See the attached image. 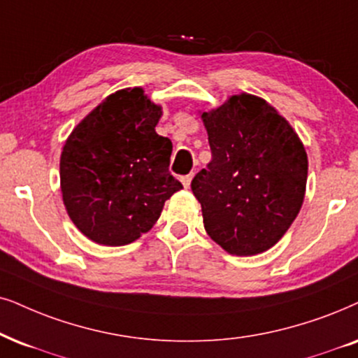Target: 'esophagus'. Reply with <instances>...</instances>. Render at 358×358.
Returning a JSON list of instances; mask_svg holds the SVG:
<instances>
[{
    "mask_svg": "<svg viewBox=\"0 0 358 358\" xmlns=\"http://www.w3.org/2000/svg\"><path fill=\"white\" fill-rule=\"evenodd\" d=\"M192 180H193V175H187V176H183V178H182L183 187H185V188H189V185H192Z\"/></svg>",
    "mask_w": 358,
    "mask_h": 358,
    "instance_id": "esophagus-1",
    "label": "esophagus"
}]
</instances>
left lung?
Masks as SVG:
<instances>
[{
    "mask_svg": "<svg viewBox=\"0 0 358 358\" xmlns=\"http://www.w3.org/2000/svg\"><path fill=\"white\" fill-rule=\"evenodd\" d=\"M211 162L192 192L203 224L229 255L268 251L291 228L306 194L307 153L292 125L264 99L236 94L201 112Z\"/></svg>",
    "mask_w": 358,
    "mask_h": 358,
    "instance_id": "8db88e82",
    "label": "left lung"
}]
</instances>
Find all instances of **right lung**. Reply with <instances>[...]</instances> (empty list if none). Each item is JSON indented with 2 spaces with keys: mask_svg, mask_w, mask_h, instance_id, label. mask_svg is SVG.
I'll use <instances>...</instances> for the list:
<instances>
[{
  "mask_svg": "<svg viewBox=\"0 0 358 358\" xmlns=\"http://www.w3.org/2000/svg\"><path fill=\"white\" fill-rule=\"evenodd\" d=\"M162 107L142 87L103 99L74 127L59 162L66 211L84 236L124 246L150 231L183 188L170 175L171 140L155 132Z\"/></svg>",
  "mask_w": 358,
  "mask_h": 358,
  "instance_id": "obj_1",
  "label": "right lung"
}]
</instances>
